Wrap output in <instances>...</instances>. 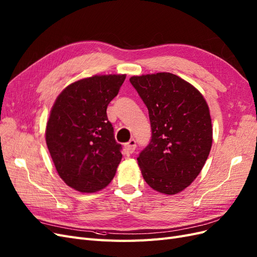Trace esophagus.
<instances>
[{
	"label": "esophagus",
	"mask_w": 257,
	"mask_h": 257,
	"mask_svg": "<svg viewBox=\"0 0 257 257\" xmlns=\"http://www.w3.org/2000/svg\"><path fill=\"white\" fill-rule=\"evenodd\" d=\"M136 149V142L135 139H131V141L128 143H126L125 145H124V150H125V152L127 154H131L133 153Z\"/></svg>",
	"instance_id": "34e87169"
}]
</instances>
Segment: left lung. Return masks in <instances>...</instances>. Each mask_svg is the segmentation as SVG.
Listing matches in <instances>:
<instances>
[{
	"label": "left lung",
	"instance_id": "obj_1",
	"mask_svg": "<svg viewBox=\"0 0 257 257\" xmlns=\"http://www.w3.org/2000/svg\"><path fill=\"white\" fill-rule=\"evenodd\" d=\"M131 83L149 110L152 137L137 158L145 181L166 195L180 193L203 169L212 124L203 94L172 73L133 76Z\"/></svg>",
	"mask_w": 257,
	"mask_h": 257
}]
</instances>
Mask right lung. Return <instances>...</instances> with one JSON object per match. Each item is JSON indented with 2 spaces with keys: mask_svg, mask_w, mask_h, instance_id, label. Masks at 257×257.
<instances>
[{
  "mask_svg": "<svg viewBox=\"0 0 257 257\" xmlns=\"http://www.w3.org/2000/svg\"><path fill=\"white\" fill-rule=\"evenodd\" d=\"M126 75H94L75 81L54 102L46 126V144L57 172L68 186L81 193L105 189L120 164L106 109Z\"/></svg>",
  "mask_w": 257,
  "mask_h": 257,
  "instance_id": "add662e5",
  "label": "right lung"
}]
</instances>
